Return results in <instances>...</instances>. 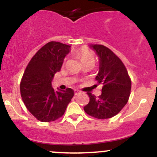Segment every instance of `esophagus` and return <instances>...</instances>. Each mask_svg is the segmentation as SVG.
<instances>
[{"label": "esophagus", "instance_id": "esophagus-1", "mask_svg": "<svg viewBox=\"0 0 157 157\" xmlns=\"http://www.w3.org/2000/svg\"><path fill=\"white\" fill-rule=\"evenodd\" d=\"M79 93H80V90H74V94H75V95H78Z\"/></svg>", "mask_w": 157, "mask_h": 157}]
</instances>
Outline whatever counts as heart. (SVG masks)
Returning <instances> with one entry per match:
<instances>
[{"mask_svg":"<svg viewBox=\"0 0 157 157\" xmlns=\"http://www.w3.org/2000/svg\"><path fill=\"white\" fill-rule=\"evenodd\" d=\"M76 55L83 64L88 62H91L94 64L95 60H96L94 54L90 49L86 48V47H82L81 48L77 50L76 52Z\"/></svg>","mask_w":157,"mask_h":157,"instance_id":"heart-1","label":"heart"}]
</instances>
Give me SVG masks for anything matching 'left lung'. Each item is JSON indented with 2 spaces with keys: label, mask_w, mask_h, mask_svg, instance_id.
<instances>
[{
  "label": "left lung",
  "mask_w": 157,
  "mask_h": 157,
  "mask_svg": "<svg viewBox=\"0 0 157 157\" xmlns=\"http://www.w3.org/2000/svg\"><path fill=\"white\" fill-rule=\"evenodd\" d=\"M90 46L96 51L99 58V70L96 80L102 86V94L96 97L87 93L90 102L83 109L93 118H110L127 104L131 93V80L124 64L112 51L102 45Z\"/></svg>",
  "instance_id": "1"
}]
</instances>
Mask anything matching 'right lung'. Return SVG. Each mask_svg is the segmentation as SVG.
Masks as SVG:
<instances>
[{
    "label": "right lung",
    "mask_w": 157,
    "mask_h": 157,
    "mask_svg": "<svg viewBox=\"0 0 157 157\" xmlns=\"http://www.w3.org/2000/svg\"><path fill=\"white\" fill-rule=\"evenodd\" d=\"M70 48L61 42H48L35 54L23 73L21 97L30 113L42 122L61 118L74 95L71 88L55 91L52 86L55 74L61 70Z\"/></svg>",
    "instance_id": "right-lung-1"
}]
</instances>
